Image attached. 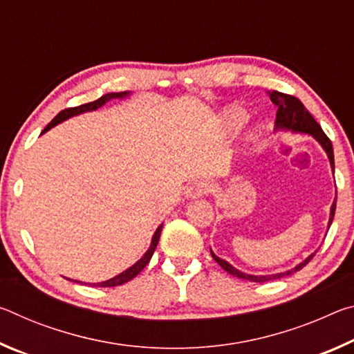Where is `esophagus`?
<instances>
[{
  "mask_svg": "<svg viewBox=\"0 0 354 354\" xmlns=\"http://www.w3.org/2000/svg\"><path fill=\"white\" fill-rule=\"evenodd\" d=\"M209 184L205 181H194L192 184L187 185V189H185L184 195L187 200H195V198H200V196H205L209 194Z\"/></svg>",
  "mask_w": 354,
  "mask_h": 354,
  "instance_id": "1",
  "label": "esophagus"
}]
</instances>
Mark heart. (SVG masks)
<instances>
[{
    "label": "heart",
    "instance_id": "obj_1",
    "mask_svg": "<svg viewBox=\"0 0 354 354\" xmlns=\"http://www.w3.org/2000/svg\"><path fill=\"white\" fill-rule=\"evenodd\" d=\"M247 122V112L242 107L239 106H232L230 109H226L221 115V128L225 131H231V129H237L239 127Z\"/></svg>",
    "mask_w": 354,
    "mask_h": 354
}]
</instances>
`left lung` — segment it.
Returning <instances> with one entry per match:
<instances>
[{
    "label": "left lung",
    "instance_id": "left-lung-1",
    "mask_svg": "<svg viewBox=\"0 0 354 354\" xmlns=\"http://www.w3.org/2000/svg\"><path fill=\"white\" fill-rule=\"evenodd\" d=\"M270 95V100L272 103L277 106V122H274V129H283V131H292V133H301V134H309L310 137H314V139L320 143V147L325 149V153L329 159V165H331L333 173H334V151H333V143L331 140L328 139L326 134L323 133V129L320 128V124L315 122L314 117L310 115L309 111L306 107L303 106L301 101L298 98L292 97V95H286V93H281V92H267ZM334 211H335V200L331 206V211H329V220H328V230L329 226L333 223V218H334ZM317 253V251H315ZM315 253L309 254L306 259L303 262L297 263L295 267L290 268V270H286V272H279V273H273V274H248L242 270H237L236 267H232L230 262L221 259L217 254H214V251L211 250V254L214 257V261L218 263V266L223 268L225 272H227L232 277H237L241 279H247V281H253V283H266V281H272V279H279L283 277H287V274H292L298 270H301V268L306 266V263L313 259L315 256Z\"/></svg>",
    "mask_w": 354,
    "mask_h": 354
}]
</instances>
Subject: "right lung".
<instances>
[{"mask_svg": "<svg viewBox=\"0 0 354 354\" xmlns=\"http://www.w3.org/2000/svg\"><path fill=\"white\" fill-rule=\"evenodd\" d=\"M127 97H129V92L106 93L101 98H98L97 101H92V103H87V104H82V106H77V107H71V109H65L62 112H59L57 115L51 120V123L48 124V127L44 131H41V134H45L46 131H50L51 128H55L56 124L62 123V122H65V120H68L71 117L80 115V113H84V112H92V111L100 109V107L104 106L107 101L117 100V98L118 100H123V98H127ZM162 225H159L158 230L154 231L153 239H151V243H149V248L145 251V254H143L140 259L134 263V266H131L124 272L117 274V277H113V278L107 279V281H103V283H97V284H93V286H98V287H115V286H122L124 283H128V281L136 278L137 274H139L143 270V268L147 267V263L149 262V259H151L154 250H156V247H158V242H159V237H160V231H162ZM76 283H81V281H76Z\"/></svg>", "mask_w": 354, "mask_h": 354, "instance_id": "add662e5", "label": "right lung"}]
</instances>
